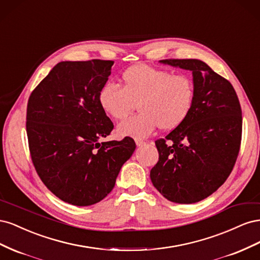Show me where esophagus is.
<instances>
[{"label": "esophagus", "instance_id": "34e87169", "mask_svg": "<svg viewBox=\"0 0 260 260\" xmlns=\"http://www.w3.org/2000/svg\"><path fill=\"white\" fill-rule=\"evenodd\" d=\"M136 144H137L138 146H142V145L145 144V142H144V141H142V140L137 139V140H136Z\"/></svg>", "mask_w": 260, "mask_h": 260}]
</instances>
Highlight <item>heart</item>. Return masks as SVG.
Listing matches in <instances>:
<instances>
[{
  "instance_id": "obj_1",
  "label": "heart",
  "mask_w": 260,
  "mask_h": 260,
  "mask_svg": "<svg viewBox=\"0 0 260 260\" xmlns=\"http://www.w3.org/2000/svg\"><path fill=\"white\" fill-rule=\"evenodd\" d=\"M99 104L115 120H122L136 107L139 113L118 124L122 137L142 139L158 127L170 131L182 124L190 115L195 100L192 78L140 64L125 69L121 88L107 82L99 92Z\"/></svg>"
}]
</instances>
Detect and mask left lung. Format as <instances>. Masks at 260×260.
Instances as JSON below:
<instances>
[{"mask_svg": "<svg viewBox=\"0 0 260 260\" xmlns=\"http://www.w3.org/2000/svg\"><path fill=\"white\" fill-rule=\"evenodd\" d=\"M191 70L195 100L185 121L155 141L159 158L153 185L168 201L192 204L221 186L237 161L242 140V109L230 81L200 59H162Z\"/></svg>", "mask_w": 260, "mask_h": 260, "instance_id": "obj_1", "label": "left lung"}]
</instances>
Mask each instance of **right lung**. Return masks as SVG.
Returning <instances> with one entry per match:
<instances>
[{
  "label": "right lung",
  "mask_w": 260,
  "mask_h": 260,
  "mask_svg": "<svg viewBox=\"0 0 260 260\" xmlns=\"http://www.w3.org/2000/svg\"><path fill=\"white\" fill-rule=\"evenodd\" d=\"M113 65L103 59L60 61L28 100L26 129L37 174L55 196L75 206L106 198L136 149L129 137L99 142L114 129L98 99Z\"/></svg>",
  "instance_id": "right-lung-1"
}]
</instances>
